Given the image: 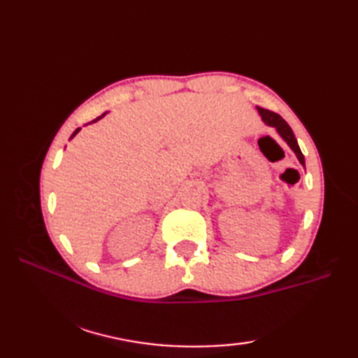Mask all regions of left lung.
I'll list each match as a JSON object with an SVG mask.
<instances>
[{
	"label": "left lung",
	"instance_id": "left-lung-1",
	"mask_svg": "<svg viewBox=\"0 0 358 358\" xmlns=\"http://www.w3.org/2000/svg\"><path fill=\"white\" fill-rule=\"evenodd\" d=\"M258 112H260V115H262V120L264 121L266 124H269V126H272V127H275L277 131H278V134L283 136V140L289 144V148H291L294 152H295V155H296V158L300 159V163L305 166V157H303V154H301V150H300V148H299V143H296V140H295V135H294V132H292V129L289 127V124L286 123V121L281 118L278 113H275V112H272V110H269V109H263V108H258Z\"/></svg>",
	"mask_w": 358,
	"mask_h": 358
}]
</instances>
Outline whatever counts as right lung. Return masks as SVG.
<instances>
[{"instance_id": "1", "label": "right lung", "mask_w": 358, "mask_h": 358, "mask_svg": "<svg viewBox=\"0 0 358 358\" xmlns=\"http://www.w3.org/2000/svg\"><path fill=\"white\" fill-rule=\"evenodd\" d=\"M101 117H104V113H103V115H101ZM101 117H98V118H95V120H94V121H96V120H100V118H101ZM78 132H80V127H78V129H77V131H75V132H73V134H72V136H71V138H73V136H75V135H77V134H78Z\"/></svg>"}]
</instances>
